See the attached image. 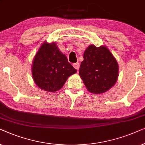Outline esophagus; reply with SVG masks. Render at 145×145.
I'll return each instance as SVG.
<instances>
[{"label":"esophagus","mask_w":145,"mask_h":145,"mask_svg":"<svg viewBox=\"0 0 145 145\" xmlns=\"http://www.w3.org/2000/svg\"><path fill=\"white\" fill-rule=\"evenodd\" d=\"M73 66L74 67V68H76L77 70L78 71L79 68H80V63H74V64H73Z\"/></svg>","instance_id":"1"}]
</instances>
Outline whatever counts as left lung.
<instances>
[{"label":"left lung","instance_id":"left-lung-1","mask_svg":"<svg viewBox=\"0 0 145 145\" xmlns=\"http://www.w3.org/2000/svg\"><path fill=\"white\" fill-rule=\"evenodd\" d=\"M79 74L89 91L99 94L114 86L118 78V64L108 48L91 45L84 54Z\"/></svg>","mask_w":145,"mask_h":145}]
</instances>
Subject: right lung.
<instances>
[{"instance_id":"1","label":"right lung","mask_w":145,"mask_h":145,"mask_svg":"<svg viewBox=\"0 0 145 145\" xmlns=\"http://www.w3.org/2000/svg\"><path fill=\"white\" fill-rule=\"evenodd\" d=\"M32 72L34 82L40 89L54 92L60 89L77 70L55 43L44 42L34 57Z\"/></svg>"}]
</instances>
